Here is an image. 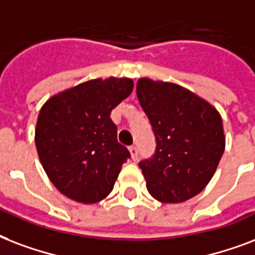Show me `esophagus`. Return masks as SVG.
Segmentation results:
<instances>
[{
  "label": "esophagus",
  "instance_id": "esophagus-1",
  "mask_svg": "<svg viewBox=\"0 0 255 255\" xmlns=\"http://www.w3.org/2000/svg\"><path fill=\"white\" fill-rule=\"evenodd\" d=\"M129 151H130V154H131V159H133V161H137V159H138L137 146H130Z\"/></svg>",
  "mask_w": 255,
  "mask_h": 255
}]
</instances>
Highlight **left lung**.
Returning a JSON list of instances; mask_svg holds the SVG:
<instances>
[{"mask_svg": "<svg viewBox=\"0 0 255 255\" xmlns=\"http://www.w3.org/2000/svg\"><path fill=\"white\" fill-rule=\"evenodd\" d=\"M139 105L155 135V153L141 161L146 187L163 203H181L206 187L225 150L218 110L177 84L139 78Z\"/></svg>", "mask_w": 255, "mask_h": 255, "instance_id": "left-lung-1", "label": "left lung"}]
</instances>
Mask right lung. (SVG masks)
<instances>
[{"instance_id": "right-lung-1", "label": "right lung", "mask_w": 255, "mask_h": 255, "mask_svg": "<svg viewBox=\"0 0 255 255\" xmlns=\"http://www.w3.org/2000/svg\"><path fill=\"white\" fill-rule=\"evenodd\" d=\"M133 88L130 78L90 80L57 93L39 110L34 135L39 161L68 198L96 203L113 190L130 153L117 141L110 113Z\"/></svg>"}]
</instances>
